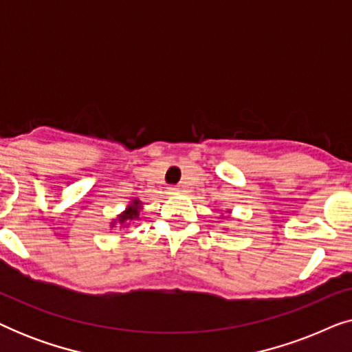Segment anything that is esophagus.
Here are the masks:
<instances>
[{
	"label": "esophagus",
	"mask_w": 352,
	"mask_h": 352,
	"mask_svg": "<svg viewBox=\"0 0 352 352\" xmlns=\"http://www.w3.org/2000/svg\"><path fill=\"white\" fill-rule=\"evenodd\" d=\"M170 190H171V194H179V192H181V187H179V186L170 187Z\"/></svg>",
	"instance_id": "34e87169"
}]
</instances>
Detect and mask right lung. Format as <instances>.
<instances>
[{
    "instance_id": "add662e5",
    "label": "right lung",
    "mask_w": 352,
    "mask_h": 352,
    "mask_svg": "<svg viewBox=\"0 0 352 352\" xmlns=\"http://www.w3.org/2000/svg\"><path fill=\"white\" fill-rule=\"evenodd\" d=\"M141 206H142L141 201H139V200H133L131 204H129L128 208L124 210L123 213L118 216L117 223H118V224H123V226H128L129 223H131V221H136V219L139 218V210H141ZM112 224H115V221H113Z\"/></svg>"
}]
</instances>
